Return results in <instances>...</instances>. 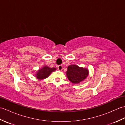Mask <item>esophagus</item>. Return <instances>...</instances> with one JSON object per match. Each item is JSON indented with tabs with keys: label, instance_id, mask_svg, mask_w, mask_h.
<instances>
[{
	"label": "esophagus",
	"instance_id": "1",
	"mask_svg": "<svg viewBox=\"0 0 125 125\" xmlns=\"http://www.w3.org/2000/svg\"><path fill=\"white\" fill-rule=\"evenodd\" d=\"M57 69L59 71H62L63 69V67L62 65H60L57 67Z\"/></svg>",
	"mask_w": 125,
	"mask_h": 125
}]
</instances>
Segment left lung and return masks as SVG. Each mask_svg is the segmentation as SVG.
Returning <instances> with one entry per match:
<instances>
[{
  "mask_svg": "<svg viewBox=\"0 0 125 125\" xmlns=\"http://www.w3.org/2000/svg\"><path fill=\"white\" fill-rule=\"evenodd\" d=\"M66 73L68 79L71 83L78 84L87 77L89 75V70L86 68L73 64L68 66Z\"/></svg>",
  "mask_w": 125,
  "mask_h": 125,
  "instance_id": "obj_1",
  "label": "left lung"
}]
</instances>
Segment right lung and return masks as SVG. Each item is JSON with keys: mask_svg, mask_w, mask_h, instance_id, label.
Returning a JSON list of instances; mask_svg holds the SVG:
<instances>
[{"mask_svg": "<svg viewBox=\"0 0 125 125\" xmlns=\"http://www.w3.org/2000/svg\"><path fill=\"white\" fill-rule=\"evenodd\" d=\"M56 70L55 68H50L48 66H44L43 67L37 71L36 73V77L37 79L42 80L45 78H47L50 73L53 71Z\"/></svg>", "mask_w": 125, "mask_h": 125, "instance_id": "obj_1", "label": "right lung"}]
</instances>
